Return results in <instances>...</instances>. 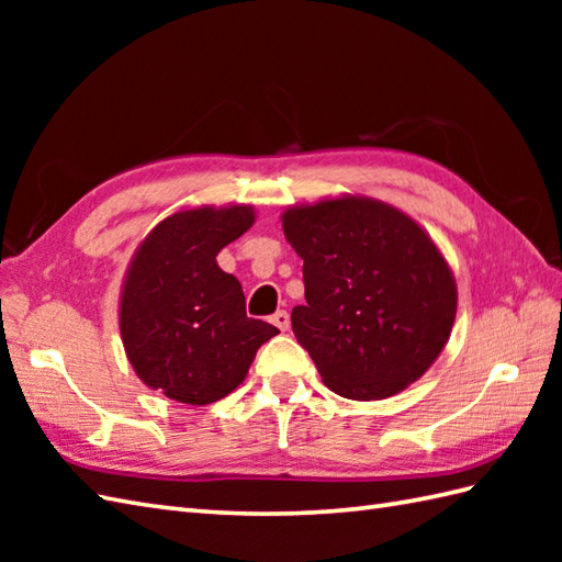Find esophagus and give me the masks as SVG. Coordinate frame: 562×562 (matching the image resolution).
Segmentation results:
<instances>
[{"label": "esophagus", "instance_id": "34e87169", "mask_svg": "<svg viewBox=\"0 0 562 562\" xmlns=\"http://www.w3.org/2000/svg\"><path fill=\"white\" fill-rule=\"evenodd\" d=\"M270 324L278 326L280 330H288V328H290V314H288V312H274V314L270 316Z\"/></svg>", "mask_w": 562, "mask_h": 562}]
</instances>
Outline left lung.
<instances>
[{"label": "left lung", "mask_w": 562, "mask_h": 562, "mask_svg": "<svg viewBox=\"0 0 562 562\" xmlns=\"http://www.w3.org/2000/svg\"><path fill=\"white\" fill-rule=\"evenodd\" d=\"M282 232L304 260L292 330L330 391L389 398L432 367L459 294L420 224L389 202L340 195L288 207Z\"/></svg>", "instance_id": "8db88e82"}]
</instances>
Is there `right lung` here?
Listing matches in <instances>:
<instances>
[{
  "mask_svg": "<svg viewBox=\"0 0 562 562\" xmlns=\"http://www.w3.org/2000/svg\"><path fill=\"white\" fill-rule=\"evenodd\" d=\"M254 222V205L178 210L130 260L121 290L125 355L166 398L207 405L229 396L260 345L280 333L246 316L241 282L217 266L220 250Z\"/></svg>",
  "mask_w": 562,
  "mask_h": 562,
  "instance_id": "obj_1",
  "label": "right lung"
}]
</instances>
